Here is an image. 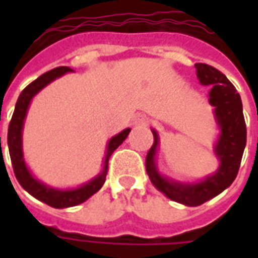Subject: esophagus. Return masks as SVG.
I'll list each match as a JSON object with an SVG mask.
<instances>
[{
  "label": "esophagus",
  "mask_w": 258,
  "mask_h": 258,
  "mask_svg": "<svg viewBox=\"0 0 258 258\" xmlns=\"http://www.w3.org/2000/svg\"><path fill=\"white\" fill-rule=\"evenodd\" d=\"M149 123V117L146 116L145 113H138L137 116H135V124L137 125H147Z\"/></svg>",
  "instance_id": "1"
}]
</instances>
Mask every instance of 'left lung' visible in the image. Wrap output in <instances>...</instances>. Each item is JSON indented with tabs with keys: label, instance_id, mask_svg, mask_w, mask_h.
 <instances>
[{
	"label": "left lung",
	"instance_id": "left-lung-1",
	"mask_svg": "<svg viewBox=\"0 0 258 258\" xmlns=\"http://www.w3.org/2000/svg\"><path fill=\"white\" fill-rule=\"evenodd\" d=\"M196 68L201 84L213 86L209 92V103L214 107V116L220 127V137L214 146L220 167L213 175L194 183H182L161 175L155 163L159 146V137L155 130H153L154 143L146 157V171L154 186L167 198L186 206H200L233 183L246 145V125L240 93L228 78L214 67L197 62Z\"/></svg>",
	"mask_w": 258,
	"mask_h": 258
}]
</instances>
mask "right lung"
<instances>
[{"mask_svg":"<svg viewBox=\"0 0 258 258\" xmlns=\"http://www.w3.org/2000/svg\"><path fill=\"white\" fill-rule=\"evenodd\" d=\"M67 72H72L68 67H57L52 71H48L40 78H37L34 82H32L29 86L24 88L18 100L16 103L13 116L9 123V130H8V146H9L10 159H12V166H13L14 175L17 178L18 183L21 184L24 190L33 196L36 200L41 201L44 204L49 205L52 208L64 209L72 208L79 204H83L89 197H92L95 192H97L104 184L107 171H108V161L112 153L123 143L125 138L128 137L131 130L125 128L108 142L107 146V153H105L104 162H103V170L97 176L91 179L88 183L82 184L80 187L70 188V190H58L46 186L38 179H36L29 169L26 167L25 161H24V154H22V127H24V120H25L26 112L29 108V104L34 95H37L44 87H46L49 83L56 80L57 78L62 76Z\"/></svg>","mask_w":258,"mask_h":258,"instance_id":"add662e5","label":"right lung"}]
</instances>
